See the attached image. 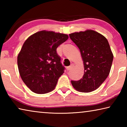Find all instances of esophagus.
Masks as SVG:
<instances>
[{"label": "esophagus", "mask_w": 127, "mask_h": 127, "mask_svg": "<svg viewBox=\"0 0 127 127\" xmlns=\"http://www.w3.org/2000/svg\"><path fill=\"white\" fill-rule=\"evenodd\" d=\"M73 66H74V64H71V65H70V66H67V67L66 68V70H70V69H71L73 68Z\"/></svg>", "instance_id": "esophagus-1"}]
</instances>
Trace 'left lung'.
<instances>
[{
    "instance_id": "1",
    "label": "left lung",
    "mask_w": 127,
    "mask_h": 127,
    "mask_svg": "<svg viewBox=\"0 0 127 127\" xmlns=\"http://www.w3.org/2000/svg\"><path fill=\"white\" fill-rule=\"evenodd\" d=\"M69 37L79 48L84 66L83 78L72 81V85L79 92L94 91L101 85L110 71L113 54L108 41L92 30L70 33Z\"/></svg>"
}]
</instances>
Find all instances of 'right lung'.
<instances>
[{
  "mask_svg": "<svg viewBox=\"0 0 127 127\" xmlns=\"http://www.w3.org/2000/svg\"><path fill=\"white\" fill-rule=\"evenodd\" d=\"M68 38L66 34L42 30L25 41L17 64L23 82L34 93L46 94L55 89L64 69L57 49Z\"/></svg>",
  "mask_w": 127,
  "mask_h": 127,
  "instance_id": "1",
  "label": "right lung"
}]
</instances>
